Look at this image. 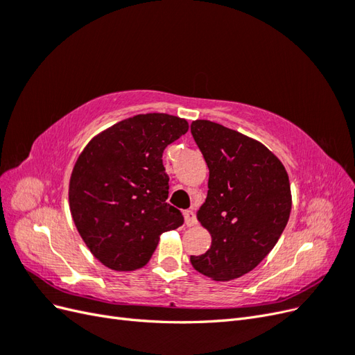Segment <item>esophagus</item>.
Segmentation results:
<instances>
[{"label":"esophagus","mask_w":355,"mask_h":355,"mask_svg":"<svg viewBox=\"0 0 355 355\" xmlns=\"http://www.w3.org/2000/svg\"><path fill=\"white\" fill-rule=\"evenodd\" d=\"M184 218H185V223L188 225V227H194V225L197 223L196 213L192 211V210H185L184 211Z\"/></svg>","instance_id":"obj_1"}]
</instances>
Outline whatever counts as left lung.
Returning <instances> with one entry per match:
<instances>
[{
	"mask_svg": "<svg viewBox=\"0 0 355 355\" xmlns=\"http://www.w3.org/2000/svg\"><path fill=\"white\" fill-rule=\"evenodd\" d=\"M191 133L209 167L206 202L197 211L210 249L191 256L196 270L230 282L259 265L283 234L292 194L282 161L261 142L207 120Z\"/></svg>",
	"mask_w": 355,
	"mask_h": 355,
	"instance_id": "8db88e82",
	"label": "left lung"
}]
</instances>
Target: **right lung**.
<instances>
[{"instance_id": "1", "label": "right lung", "mask_w": 355, "mask_h": 355, "mask_svg": "<svg viewBox=\"0 0 355 355\" xmlns=\"http://www.w3.org/2000/svg\"><path fill=\"white\" fill-rule=\"evenodd\" d=\"M187 132L184 118L141 114L106 128L83 149L69 180V209L85 245L105 266L139 270L159 235L184 223L166 202L163 153Z\"/></svg>"}]
</instances>
